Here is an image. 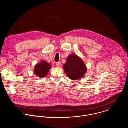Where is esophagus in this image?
<instances>
[{
    "instance_id": "obj_1",
    "label": "esophagus",
    "mask_w": 128,
    "mask_h": 128,
    "mask_svg": "<svg viewBox=\"0 0 128 128\" xmlns=\"http://www.w3.org/2000/svg\"><path fill=\"white\" fill-rule=\"evenodd\" d=\"M56 66H57L58 67H61V63L59 62L56 63Z\"/></svg>"
}]
</instances>
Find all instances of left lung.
Segmentation results:
<instances>
[{
  "label": "left lung",
  "mask_w": 128,
  "mask_h": 128,
  "mask_svg": "<svg viewBox=\"0 0 128 128\" xmlns=\"http://www.w3.org/2000/svg\"><path fill=\"white\" fill-rule=\"evenodd\" d=\"M63 69L67 76L73 80L83 77L87 70L84 62L74 54L68 56L66 62L63 65Z\"/></svg>",
  "instance_id": "1"
}]
</instances>
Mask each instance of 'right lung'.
Here are the masks:
<instances>
[{
	"mask_svg": "<svg viewBox=\"0 0 128 128\" xmlns=\"http://www.w3.org/2000/svg\"><path fill=\"white\" fill-rule=\"evenodd\" d=\"M51 68V65L45 61H42L34 67V73L37 76L44 78L46 77Z\"/></svg>",
	"mask_w": 128,
	"mask_h": 128,
	"instance_id": "right-lung-1",
	"label": "right lung"
}]
</instances>
